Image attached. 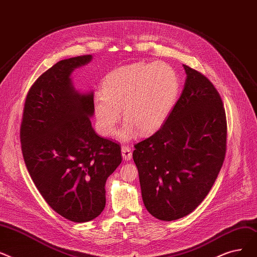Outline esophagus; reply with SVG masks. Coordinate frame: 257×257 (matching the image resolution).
<instances>
[{
  "label": "esophagus",
  "mask_w": 257,
  "mask_h": 257,
  "mask_svg": "<svg viewBox=\"0 0 257 257\" xmlns=\"http://www.w3.org/2000/svg\"><path fill=\"white\" fill-rule=\"evenodd\" d=\"M121 152H122V157H123V160L130 161L132 159V151L128 146H125V145L122 146Z\"/></svg>",
  "instance_id": "esophagus-1"
}]
</instances>
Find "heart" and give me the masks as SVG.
<instances>
[{"instance_id":"heart-1","label":"heart","mask_w":257,"mask_h":257,"mask_svg":"<svg viewBox=\"0 0 257 257\" xmlns=\"http://www.w3.org/2000/svg\"><path fill=\"white\" fill-rule=\"evenodd\" d=\"M180 90L175 70L164 63H137L105 75L102 94L94 98L97 125L104 136H112L121 118L127 120L119 136L130 139L136 130L149 135L160 128L174 108Z\"/></svg>"}]
</instances>
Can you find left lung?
I'll use <instances>...</instances> for the list:
<instances>
[{
  "label": "left lung",
  "instance_id": "obj_1",
  "mask_svg": "<svg viewBox=\"0 0 257 257\" xmlns=\"http://www.w3.org/2000/svg\"><path fill=\"white\" fill-rule=\"evenodd\" d=\"M186 82L164 124L134 145L143 203L161 221L192 212L209 193L227 150L223 101L212 82L184 65Z\"/></svg>",
  "mask_w": 257,
  "mask_h": 257
}]
</instances>
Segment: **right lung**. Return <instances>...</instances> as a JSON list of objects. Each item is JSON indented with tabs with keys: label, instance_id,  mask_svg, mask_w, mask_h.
Listing matches in <instances>:
<instances>
[{
	"label": "right lung",
	"instance_id": "obj_1",
	"mask_svg": "<svg viewBox=\"0 0 257 257\" xmlns=\"http://www.w3.org/2000/svg\"><path fill=\"white\" fill-rule=\"evenodd\" d=\"M89 54L60 60L34 81L24 104L22 153L42 197L59 215L84 223L105 206L104 185L122 161L120 145L92 127L93 94L73 88L70 75Z\"/></svg>",
	"mask_w": 257,
	"mask_h": 257
}]
</instances>
